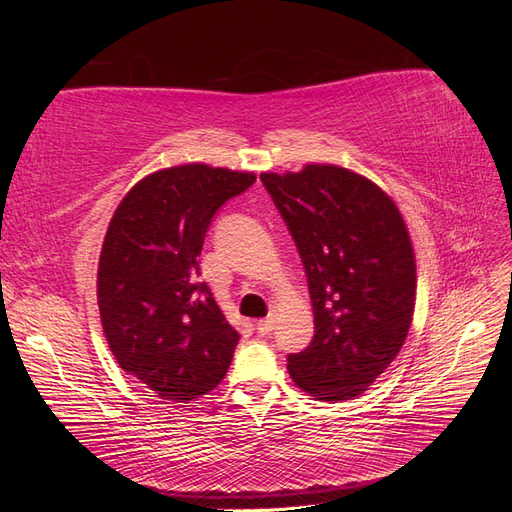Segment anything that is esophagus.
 Masks as SVG:
<instances>
[{"mask_svg":"<svg viewBox=\"0 0 512 512\" xmlns=\"http://www.w3.org/2000/svg\"><path fill=\"white\" fill-rule=\"evenodd\" d=\"M273 327H275L273 318H262V320L256 322V331H258L260 335H269V333L273 331Z\"/></svg>","mask_w":512,"mask_h":512,"instance_id":"obj_1","label":"esophagus"}]
</instances>
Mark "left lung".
I'll return each mask as SVG.
<instances>
[{"instance_id":"8db88e82","label":"left lung","mask_w":512,"mask_h":512,"mask_svg":"<svg viewBox=\"0 0 512 512\" xmlns=\"http://www.w3.org/2000/svg\"><path fill=\"white\" fill-rule=\"evenodd\" d=\"M307 275L314 339L288 354L294 384L316 399L363 393L404 346L416 262L408 228L376 183L333 164L262 173Z\"/></svg>"}]
</instances>
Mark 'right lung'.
<instances>
[{
  "mask_svg": "<svg viewBox=\"0 0 512 512\" xmlns=\"http://www.w3.org/2000/svg\"><path fill=\"white\" fill-rule=\"evenodd\" d=\"M256 181L252 173L183 164L158 170L121 200L108 224L98 305L121 369L160 399L207 395L239 344L205 282L198 256L215 213Z\"/></svg>",
  "mask_w": 512,
  "mask_h": 512,
  "instance_id": "1",
  "label": "right lung"
}]
</instances>
